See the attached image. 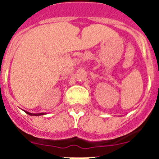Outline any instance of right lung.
<instances>
[{
    "label": "right lung",
    "instance_id": "obj_1",
    "mask_svg": "<svg viewBox=\"0 0 159 159\" xmlns=\"http://www.w3.org/2000/svg\"><path fill=\"white\" fill-rule=\"evenodd\" d=\"M25 113H27L30 116H43V115H45L46 113H30V112H28V111H25Z\"/></svg>",
    "mask_w": 159,
    "mask_h": 159
}]
</instances>
